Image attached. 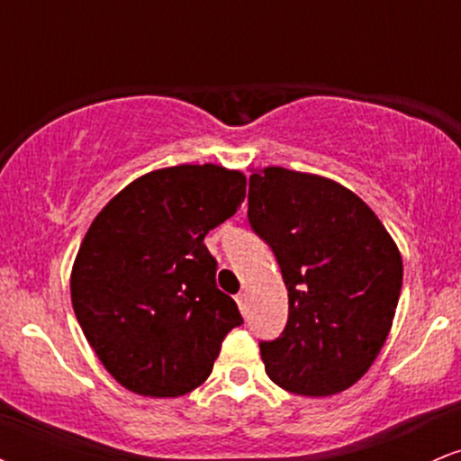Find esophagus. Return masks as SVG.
<instances>
[{"label": "esophagus", "mask_w": 461, "mask_h": 461, "mask_svg": "<svg viewBox=\"0 0 461 461\" xmlns=\"http://www.w3.org/2000/svg\"><path fill=\"white\" fill-rule=\"evenodd\" d=\"M236 303H238V308H240V312H242V316H247V312H249V305H247V294L245 293H240L236 297Z\"/></svg>", "instance_id": "esophagus-1"}]
</instances>
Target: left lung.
Masks as SVG:
<instances>
[{
	"label": "left lung",
	"instance_id": "8db88e82",
	"mask_svg": "<svg viewBox=\"0 0 461 461\" xmlns=\"http://www.w3.org/2000/svg\"><path fill=\"white\" fill-rule=\"evenodd\" d=\"M249 223L277 258L288 322L262 342L267 375L301 396H331L366 375L393 327L403 260L353 190L316 173L251 168Z\"/></svg>",
	"mask_w": 461,
	"mask_h": 461
}]
</instances>
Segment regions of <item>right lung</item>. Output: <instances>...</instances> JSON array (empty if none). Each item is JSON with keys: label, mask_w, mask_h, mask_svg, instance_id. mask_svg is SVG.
Masks as SVG:
<instances>
[{"label": "right lung", "mask_w": 461, "mask_h": 461, "mask_svg": "<svg viewBox=\"0 0 461 461\" xmlns=\"http://www.w3.org/2000/svg\"><path fill=\"white\" fill-rule=\"evenodd\" d=\"M245 173L221 164L156 168L95 216L71 268V303L104 368L130 393L176 399L210 377L242 322L216 288L203 238L236 214Z\"/></svg>", "instance_id": "add662e5"}]
</instances>
